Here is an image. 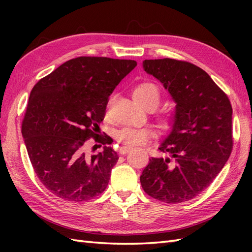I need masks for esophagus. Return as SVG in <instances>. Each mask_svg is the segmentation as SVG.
Here are the masks:
<instances>
[{
	"instance_id": "obj_1",
	"label": "esophagus",
	"mask_w": 252,
	"mask_h": 252,
	"mask_svg": "<svg viewBox=\"0 0 252 252\" xmlns=\"http://www.w3.org/2000/svg\"><path fill=\"white\" fill-rule=\"evenodd\" d=\"M130 151H131V147H129V146H122L119 149V154L120 155H126V154L129 153Z\"/></svg>"
}]
</instances>
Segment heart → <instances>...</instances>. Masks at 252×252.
Listing matches in <instances>:
<instances>
[{"mask_svg": "<svg viewBox=\"0 0 252 252\" xmlns=\"http://www.w3.org/2000/svg\"><path fill=\"white\" fill-rule=\"evenodd\" d=\"M132 96L137 104L146 108L153 105L157 107L160 101V93L156 85L149 82H143L135 85L132 90ZM154 134L153 130L148 127H123L117 132V140L125 146H135L145 144L148 138Z\"/></svg>", "mask_w": 252, "mask_h": 252, "instance_id": "1", "label": "heart"}]
</instances>
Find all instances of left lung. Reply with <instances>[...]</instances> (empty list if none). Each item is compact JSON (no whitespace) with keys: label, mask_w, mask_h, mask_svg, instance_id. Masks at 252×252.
Masks as SVG:
<instances>
[{"label":"left lung","mask_w":252,"mask_h":252,"mask_svg":"<svg viewBox=\"0 0 252 252\" xmlns=\"http://www.w3.org/2000/svg\"><path fill=\"white\" fill-rule=\"evenodd\" d=\"M143 68L163 84L175 110L171 131L158 148L168 156L149 159L140 178L142 187L167 203L190 200L212 183L232 153L231 101L190 63L145 60Z\"/></svg>","instance_id":"8db88e82"}]
</instances>
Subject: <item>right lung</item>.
I'll return each instance as SVG.
<instances>
[{"label": "right lung", "mask_w": 252, "mask_h": 252, "mask_svg": "<svg viewBox=\"0 0 252 252\" xmlns=\"http://www.w3.org/2000/svg\"><path fill=\"white\" fill-rule=\"evenodd\" d=\"M136 65L130 60L77 57L32 89L21 133L34 172L52 194L78 202L106 189L119 157L108 146L111 138L97 134L98 125L110 94ZM91 137L104 147L88 157L84 149Z\"/></svg>", "instance_id": "obj_1"}]
</instances>
